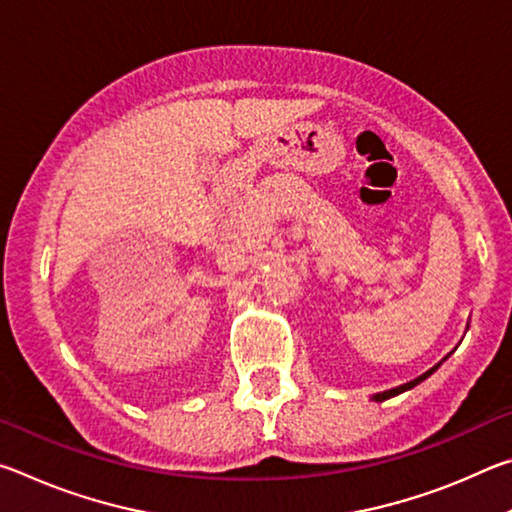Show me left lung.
I'll list each match as a JSON object with an SVG mask.
<instances>
[{"label": "left lung", "mask_w": 512, "mask_h": 512, "mask_svg": "<svg viewBox=\"0 0 512 512\" xmlns=\"http://www.w3.org/2000/svg\"><path fill=\"white\" fill-rule=\"evenodd\" d=\"M447 357H449V354H447ZM447 357H445V359H447ZM445 359H443V361H445ZM443 361H440V363H443ZM440 363H436V366L429 368L427 372H422L420 377H415V379H411V381H406V384H402V386H395V388H388V391L375 393V395H372V402H384V400H391V397H395V395H400V393L411 391V388H413V386H418L420 381H424V379H427V377H431L433 372H436V370L440 368Z\"/></svg>", "instance_id": "left-lung-1"}]
</instances>
